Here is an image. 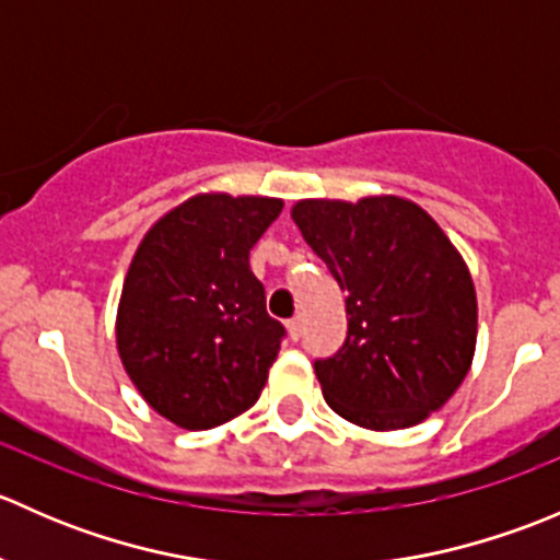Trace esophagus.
<instances>
[{
    "label": "esophagus",
    "instance_id": "34e87169",
    "mask_svg": "<svg viewBox=\"0 0 560 560\" xmlns=\"http://www.w3.org/2000/svg\"><path fill=\"white\" fill-rule=\"evenodd\" d=\"M287 332H290L292 341H298V338H301V332H303V319H301V316H295V319L287 322Z\"/></svg>",
    "mask_w": 560,
    "mask_h": 560
}]
</instances>
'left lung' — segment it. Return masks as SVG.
I'll return each instance as SVG.
<instances>
[{
  "label": "left lung",
  "instance_id": "left-lung-1",
  "mask_svg": "<svg viewBox=\"0 0 560 560\" xmlns=\"http://www.w3.org/2000/svg\"><path fill=\"white\" fill-rule=\"evenodd\" d=\"M292 219L347 292V341L314 363L330 409L371 431L442 409L477 347L471 276L442 228L393 195L301 200Z\"/></svg>",
  "mask_w": 560,
  "mask_h": 560
}]
</instances>
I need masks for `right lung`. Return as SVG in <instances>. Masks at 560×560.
Listing matches in <instances>:
<instances>
[{"instance_id": "obj_1", "label": "right lung", "mask_w": 560, "mask_h": 560, "mask_svg": "<svg viewBox=\"0 0 560 560\" xmlns=\"http://www.w3.org/2000/svg\"><path fill=\"white\" fill-rule=\"evenodd\" d=\"M273 197L195 195L145 233L124 279L116 343L162 417L206 431L257 404L287 336L265 312L248 252L276 222Z\"/></svg>"}]
</instances>
